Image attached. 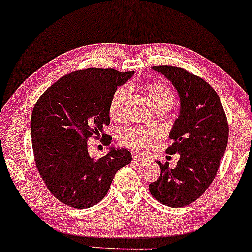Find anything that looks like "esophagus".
Returning a JSON list of instances; mask_svg holds the SVG:
<instances>
[{
  "label": "esophagus",
  "mask_w": 252,
  "mask_h": 252,
  "mask_svg": "<svg viewBox=\"0 0 252 252\" xmlns=\"http://www.w3.org/2000/svg\"><path fill=\"white\" fill-rule=\"evenodd\" d=\"M133 161L134 162H137V163H143V162H145L146 160L143 157H141V156H134L133 157Z\"/></svg>",
  "instance_id": "34e87169"
}]
</instances>
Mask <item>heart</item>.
<instances>
[{"mask_svg": "<svg viewBox=\"0 0 252 252\" xmlns=\"http://www.w3.org/2000/svg\"><path fill=\"white\" fill-rule=\"evenodd\" d=\"M146 94L158 111H168L176 101V95L168 84L153 82L144 87ZM130 94L128 86H122L114 92L109 103V115L115 121H121L126 115V104ZM156 129H148L141 126H129L121 131V142L135 152H144L150 142L157 138Z\"/></svg>", "mask_w": 252, "mask_h": 252, "instance_id": "1", "label": "heart"}]
</instances>
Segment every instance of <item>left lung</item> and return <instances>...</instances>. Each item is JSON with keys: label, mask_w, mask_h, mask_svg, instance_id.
<instances>
[{"label": "left lung", "mask_w": 252, "mask_h": 252, "mask_svg": "<svg viewBox=\"0 0 252 252\" xmlns=\"http://www.w3.org/2000/svg\"><path fill=\"white\" fill-rule=\"evenodd\" d=\"M176 88L180 110L169 136L173 143L166 153H179L175 169L161 164L158 179L150 192L170 207H183L203 195L214 180L229 138V124L222 102L206 81L184 68L153 66Z\"/></svg>", "instance_id": "obj_1"}]
</instances>
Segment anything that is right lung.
I'll return each instance as SVG.
<instances>
[{
	"label": "right lung",
	"mask_w": 252,
	"mask_h": 252,
	"mask_svg": "<svg viewBox=\"0 0 252 252\" xmlns=\"http://www.w3.org/2000/svg\"><path fill=\"white\" fill-rule=\"evenodd\" d=\"M134 72L87 68L61 77L38 99L30 130L34 161L48 190L65 205L89 208L107 195L119 169L130 163L126 149L110 148L106 156L90 157L92 135L106 145L109 103L118 87Z\"/></svg>",
	"instance_id": "add662e5"
}]
</instances>
